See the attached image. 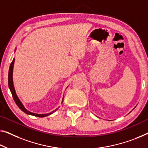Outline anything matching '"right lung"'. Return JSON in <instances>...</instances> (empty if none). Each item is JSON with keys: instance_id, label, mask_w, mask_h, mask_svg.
I'll list each match as a JSON object with an SVG mask.
<instances>
[{"instance_id": "1", "label": "right lung", "mask_w": 148, "mask_h": 148, "mask_svg": "<svg viewBox=\"0 0 148 148\" xmlns=\"http://www.w3.org/2000/svg\"><path fill=\"white\" fill-rule=\"evenodd\" d=\"M16 49H15V51H16ZM14 60H15V58H14L12 61V63H11V64H10V68H9V71H8V87H9V88H10L11 93H12V95L13 99H14V100L16 104H17V106H18L20 109H21V110L23 111L24 112L27 114L32 115V116H37V117H41V118L45 117V116H49V115L51 114H53L54 112H55V111H56V110H55L54 111H52L51 112L48 113V114H36V113L29 112V111H28L26 108L24 107L23 104L22 103V102L20 101L19 98L18 97L16 93V91H15L14 87L12 75H13V67H14ZM63 100H62V103H63ZM57 109H58V108H57Z\"/></svg>"}]
</instances>
